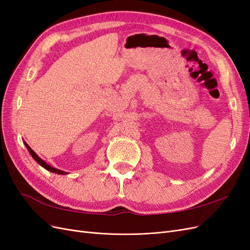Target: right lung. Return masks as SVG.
I'll return each mask as SVG.
<instances>
[{
	"instance_id": "1",
	"label": "right lung",
	"mask_w": 250,
	"mask_h": 250,
	"mask_svg": "<svg viewBox=\"0 0 250 250\" xmlns=\"http://www.w3.org/2000/svg\"><path fill=\"white\" fill-rule=\"evenodd\" d=\"M24 144H25V146H26V148L28 149V151H29V153L31 154V156L33 157V160L39 164V165H41L42 168H44L46 170H48V171H50V172H52V173H56V174H59V175H65V174H69L67 172H64V171H62V170H59V169H56V168H54V167H52V166H50L49 164H47L46 162H44L43 160H42V158L37 155L34 151L30 148V146L28 145V144L26 143V142H24Z\"/></svg>"
}]
</instances>
